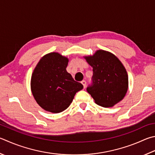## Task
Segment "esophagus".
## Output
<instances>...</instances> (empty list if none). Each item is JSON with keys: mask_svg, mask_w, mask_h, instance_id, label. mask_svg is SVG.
Returning a JSON list of instances; mask_svg holds the SVG:
<instances>
[{"mask_svg": "<svg viewBox=\"0 0 155 155\" xmlns=\"http://www.w3.org/2000/svg\"><path fill=\"white\" fill-rule=\"evenodd\" d=\"M81 83L83 84V87H84V88H85V87H86V84H87L86 81H81Z\"/></svg>", "mask_w": 155, "mask_h": 155, "instance_id": "34e87169", "label": "esophagus"}]
</instances>
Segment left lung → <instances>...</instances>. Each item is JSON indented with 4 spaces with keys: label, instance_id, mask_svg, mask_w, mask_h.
Listing matches in <instances>:
<instances>
[{
    "label": "left lung",
    "instance_id": "left-lung-1",
    "mask_svg": "<svg viewBox=\"0 0 155 155\" xmlns=\"http://www.w3.org/2000/svg\"><path fill=\"white\" fill-rule=\"evenodd\" d=\"M84 58L93 68V83L87 91L95 102L108 108L120 102L127 91L129 81L127 72L119 58L101 49Z\"/></svg>",
    "mask_w": 155,
    "mask_h": 155
}]
</instances>
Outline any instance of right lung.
<instances>
[{"label": "right lung", "instance_id": "add662e5", "mask_svg": "<svg viewBox=\"0 0 155 155\" xmlns=\"http://www.w3.org/2000/svg\"><path fill=\"white\" fill-rule=\"evenodd\" d=\"M68 58L57 52L45 55L32 72L30 87L34 97L42 108L59 113L68 108L76 93L83 85L66 71Z\"/></svg>", "mask_w": 155, "mask_h": 155}]
</instances>
